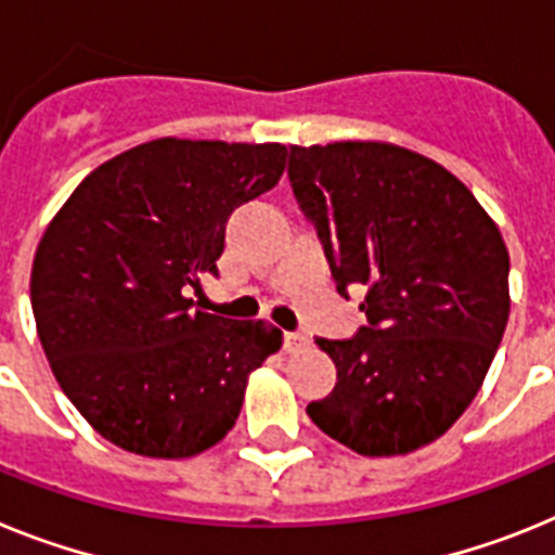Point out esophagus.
<instances>
[{"label":"esophagus","mask_w":555,"mask_h":555,"mask_svg":"<svg viewBox=\"0 0 555 555\" xmlns=\"http://www.w3.org/2000/svg\"><path fill=\"white\" fill-rule=\"evenodd\" d=\"M310 344V337L301 335V332H284V351H298Z\"/></svg>","instance_id":"1"}]
</instances>
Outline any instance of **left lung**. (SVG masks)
Masks as SVG:
<instances>
[{
    "label": "left lung",
    "instance_id": "left-lung-1",
    "mask_svg": "<svg viewBox=\"0 0 555 555\" xmlns=\"http://www.w3.org/2000/svg\"><path fill=\"white\" fill-rule=\"evenodd\" d=\"M298 209L337 293L369 324L318 346L335 391L307 416L360 455H404L450 430L483 385L508 321L500 229L441 164L385 142L291 147Z\"/></svg>",
    "mask_w": 555,
    "mask_h": 555
}]
</instances>
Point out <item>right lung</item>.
<instances>
[{
	"label": "right lung",
	"mask_w": 555,
	"mask_h": 555,
	"mask_svg": "<svg viewBox=\"0 0 555 555\" xmlns=\"http://www.w3.org/2000/svg\"><path fill=\"white\" fill-rule=\"evenodd\" d=\"M284 144L156 139L100 164L38 243V337L86 422L147 457H190L234 427L245 383L282 346L268 321L195 310L231 211L284 172Z\"/></svg>",
	"instance_id": "1"
}]
</instances>
